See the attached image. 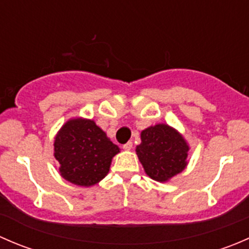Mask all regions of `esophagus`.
<instances>
[{"label":"esophagus","mask_w":249,"mask_h":249,"mask_svg":"<svg viewBox=\"0 0 249 249\" xmlns=\"http://www.w3.org/2000/svg\"><path fill=\"white\" fill-rule=\"evenodd\" d=\"M132 148V142L131 141H129V142H126L125 144H123V149L125 150H130Z\"/></svg>","instance_id":"34e87169"}]
</instances>
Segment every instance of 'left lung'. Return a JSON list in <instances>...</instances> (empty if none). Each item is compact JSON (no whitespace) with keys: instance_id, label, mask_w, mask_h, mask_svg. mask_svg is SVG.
<instances>
[{"instance_id":"obj_1","label":"left lung","mask_w":249,"mask_h":249,"mask_svg":"<svg viewBox=\"0 0 249 249\" xmlns=\"http://www.w3.org/2000/svg\"><path fill=\"white\" fill-rule=\"evenodd\" d=\"M136 153L145 173L158 182L182 172L187 166L188 147L184 139L169 125L158 124L141 132Z\"/></svg>"}]
</instances>
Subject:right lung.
<instances>
[{
	"label": "right lung",
	"instance_id": "add662e5",
	"mask_svg": "<svg viewBox=\"0 0 249 249\" xmlns=\"http://www.w3.org/2000/svg\"><path fill=\"white\" fill-rule=\"evenodd\" d=\"M119 148L92 120H69L55 137L54 155L61 176L82 187L99 183L109 171Z\"/></svg>",
	"mask_w": 249,
	"mask_h": 249
}]
</instances>
